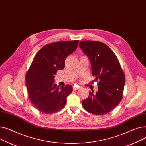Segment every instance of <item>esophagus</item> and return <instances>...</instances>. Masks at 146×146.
Returning a JSON list of instances; mask_svg holds the SVG:
<instances>
[{"instance_id": "1", "label": "esophagus", "mask_w": 146, "mask_h": 146, "mask_svg": "<svg viewBox=\"0 0 146 146\" xmlns=\"http://www.w3.org/2000/svg\"><path fill=\"white\" fill-rule=\"evenodd\" d=\"M79 88H80V87H75V86L73 87V90H74V91L77 90H78Z\"/></svg>"}]
</instances>
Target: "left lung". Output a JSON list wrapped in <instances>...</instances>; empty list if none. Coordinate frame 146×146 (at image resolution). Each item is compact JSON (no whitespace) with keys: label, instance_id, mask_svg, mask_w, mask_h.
<instances>
[{"label":"left lung","instance_id":"left-lung-1","mask_svg":"<svg viewBox=\"0 0 146 146\" xmlns=\"http://www.w3.org/2000/svg\"><path fill=\"white\" fill-rule=\"evenodd\" d=\"M79 46L91 64L92 74L98 81V90L82 101L88 112L104 115L114 110L121 102L125 82V74L113 51L104 43L84 40Z\"/></svg>","mask_w":146,"mask_h":146}]
</instances>
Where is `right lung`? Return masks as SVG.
I'll use <instances>...</instances> for the list:
<instances>
[{
	"label": "right lung",
	"mask_w": 146,
	"mask_h": 146,
	"mask_svg": "<svg viewBox=\"0 0 146 146\" xmlns=\"http://www.w3.org/2000/svg\"><path fill=\"white\" fill-rule=\"evenodd\" d=\"M78 43V40L50 43L34 57L25 79L29 99L40 112L55 113L65 106L72 87L58 86L54 81L58 70L64 69L66 58L76 50Z\"/></svg>",
	"instance_id": "obj_1"
}]
</instances>
